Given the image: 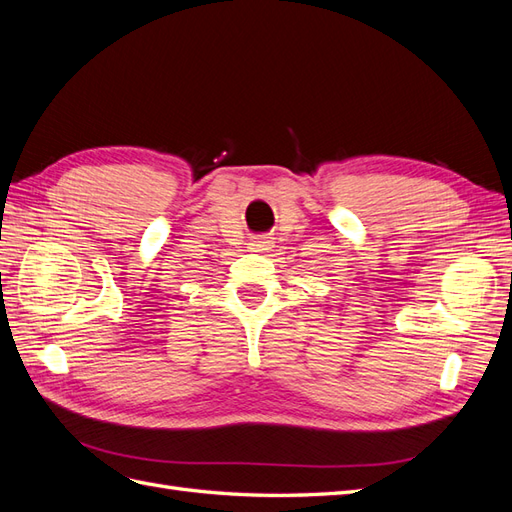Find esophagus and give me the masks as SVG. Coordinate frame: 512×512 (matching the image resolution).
Wrapping results in <instances>:
<instances>
[{"mask_svg":"<svg viewBox=\"0 0 512 512\" xmlns=\"http://www.w3.org/2000/svg\"><path fill=\"white\" fill-rule=\"evenodd\" d=\"M271 247H273V237H269V235H258L250 243L252 252H267V250H271Z\"/></svg>","mask_w":512,"mask_h":512,"instance_id":"obj_1","label":"esophagus"}]
</instances>
